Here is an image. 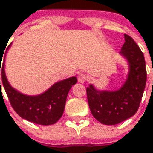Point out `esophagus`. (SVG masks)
<instances>
[{"label":"esophagus","instance_id":"esophagus-1","mask_svg":"<svg viewBox=\"0 0 153 153\" xmlns=\"http://www.w3.org/2000/svg\"><path fill=\"white\" fill-rule=\"evenodd\" d=\"M86 80H87V76L84 74H81L80 73V74H78V81L79 83H84Z\"/></svg>","mask_w":153,"mask_h":153}]
</instances>
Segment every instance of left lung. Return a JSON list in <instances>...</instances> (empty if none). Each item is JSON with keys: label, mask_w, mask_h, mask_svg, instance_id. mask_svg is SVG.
I'll return each instance as SVG.
<instances>
[{"label": "left lung", "mask_w": 153, "mask_h": 153, "mask_svg": "<svg viewBox=\"0 0 153 153\" xmlns=\"http://www.w3.org/2000/svg\"><path fill=\"white\" fill-rule=\"evenodd\" d=\"M124 38L120 55L127 61L128 73L123 85L116 90L97 89L93 84L87 88L91 113L105 125H116L135 115L146 85L143 54L130 36L124 34Z\"/></svg>", "instance_id": "1"}]
</instances>
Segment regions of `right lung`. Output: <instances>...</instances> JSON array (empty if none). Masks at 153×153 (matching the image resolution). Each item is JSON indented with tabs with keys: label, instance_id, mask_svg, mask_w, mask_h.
Wrapping results in <instances>:
<instances>
[{
	"label": "right lung",
	"instance_id": "obj_1",
	"mask_svg": "<svg viewBox=\"0 0 153 153\" xmlns=\"http://www.w3.org/2000/svg\"><path fill=\"white\" fill-rule=\"evenodd\" d=\"M10 46L11 43L5 51L0 72H1L2 84L11 106L21 118L28 121L45 126L55 124L64 113L67 95L73 85L77 83V78L73 76L57 81L45 92L39 95L29 96L23 94L10 84L5 74V57ZM2 56L3 54L0 55V64H1Z\"/></svg>",
	"mask_w": 153,
	"mask_h": 153
}]
</instances>
